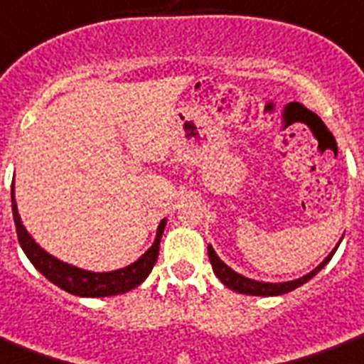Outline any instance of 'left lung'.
<instances>
[{
	"mask_svg": "<svg viewBox=\"0 0 364 364\" xmlns=\"http://www.w3.org/2000/svg\"><path fill=\"white\" fill-rule=\"evenodd\" d=\"M340 242H342V240H340ZM340 242H338V246H340ZM338 246L332 250V254H328V257H326L318 267L313 269L311 273H307L305 277H301V279H296V281L290 282H259L252 281V279H246V277L235 273L229 265H225V263L221 262L218 257V254L213 252L212 246H208V257H210V263H212V269L213 273H215V277H218L219 281L223 282L227 288L235 290V292L248 294V296H282V294L292 292V290H296L298 287L305 284L309 279H313V277L330 262V257L334 256V252L338 250Z\"/></svg>",
	"mask_w": 364,
	"mask_h": 364,
	"instance_id": "8db88e82",
	"label": "left lung"
}]
</instances>
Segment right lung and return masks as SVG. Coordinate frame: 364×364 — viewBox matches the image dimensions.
Instances as JSON below:
<instances>
[{
	"label": "right lung",
	"instance_id": "obj_1",
	"mask_svg": "<svg viewBox=\"0 0 364 364\" xmlns=\"http://www.w3.org/2000/svg\"><path fill=\"white\" fill-rule=\"evenodd\" d=\"M11 202H13L16 237H18V242H21L24 254L46 279H49L53 284L63 288L65 292L80 296V298H105V296L129 292V290H133V288L145 281L152 267H154V263H156L166 219H162L160 225H158L154 244L146 250L143 256L139 257L137 262H133L132 265H127L124 269H118V271L93 273V271H85V269L74 267V265L60 262L57 257H53L51 254H47L43 248H40V244L34 242V238L28 235V231L22 225L21 215H18V210H16L15 188L13 187H11Z\"/></svg>",
	"mask_w": 364,
	"mask_h": 364
}]
</instances>
